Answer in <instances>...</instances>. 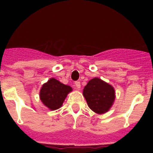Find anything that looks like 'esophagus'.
Returning a JSON list of instances; mask_svg holds the SVG:
<instances>
[{"label":"esophagus","instance_id":"obj_1","mask_svg":"<svg viewBox=\"0 0 153 153\" xmlns=\"http://www.w3.org/2000/svg\"><path fill=\"white\" fill-rule=\"evenodd\" d=\"M74 86H75V87H76L77 89L80 88V87H81V83H80V82L79 81L75 82H74Z\"/></svg>","mask_w":153,"mask_h":153}]
</instances>
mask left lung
I'll use <instances>...</instances> for the list:
<instances>
[{
    "label": "left lung",
    "instance_id": "obj_1",
    "mask_svg": "<svg viewBox=\"0 0 153 153\" xmlns=\"http://www.w3.org/2000/svg\"><path fill=\"white\" fill-rule=\"evenodd\" d=\"M83 96L88 106L97 114H104L109 109L115 98L113 86L98 78L88 82L83 90Z\"/></svg>",
    "mask_w": 153,
    "mask_h": 153
}]
</instances>
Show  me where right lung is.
<instances>
[{
  "instance_id": "right-lung-1",
  "label": "right lung",
  "mask_w": 153,
  "mask_h": 153,
  "mask_svg": "<svg viewBox=\"0 0 153 153\" xmlns=\"http://www.w3.org/2000/svg\"><path fill=\"white\" fill-rule=\"evenodd\" d=\"M71 86L61 83L55 79H51L44 84L40 90V99L47 107L51 110L62 106L67 94L71 92Z\"/></svg>"
}]
</instances>
